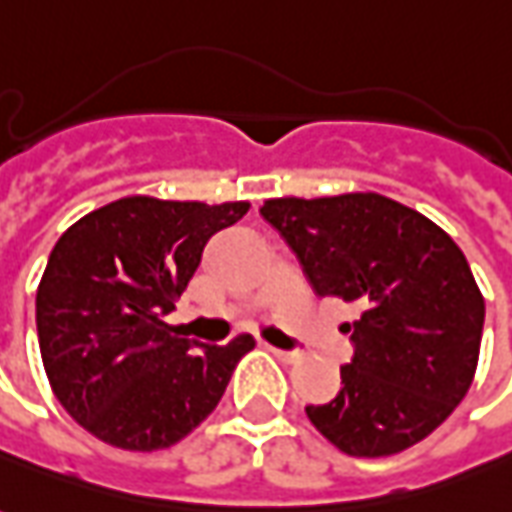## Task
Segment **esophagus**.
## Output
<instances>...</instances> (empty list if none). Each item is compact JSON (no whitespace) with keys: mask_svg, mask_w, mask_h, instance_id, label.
Segmentation results:
<instances>
[{"mask_svg":"<svg viewBox=\"0 0 512 512\" xmlns=\"http://www.w3.org/2000/svg\"><path fill=\"white\" fill-rule=\"evenodd\" d=\"M268 352L277 360H282V363H293L296 360V352H285V349H277V346H268Z\"/></svg>","mask_w":512,"mask_h":512,"instance_id":"1","label":"esophagus"}]
</instances>
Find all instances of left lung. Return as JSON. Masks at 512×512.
<instances>
[{
	"label": "left lung",
	"instance_id": "8db88e82",
	"mask_svg": "<svg viewBox=\"0 0 512 512\" xmlns=\"http://www.w3.org/2000/svg\"><path fill=\"white\" fill-rule=\"evenodd\" d=\"M318 296L360 310L343 324L355 343L341 391L305 413L352 457L396 455L452 416L480 360L485 299L466 255L413 207L380 194L268 199Z\"/></svg>",
	"mask_w": 512,
	"mask_h": 512
}]
</instances>
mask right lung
I'll return each instance as SVG.
<instances>
[{"mask_svg": "<svg viewBox=\"0 0 512 512\" xmlns=\"http://www.w3.org/2000/svg\"><path fill=\"white\" fill-rule=\"evenodd\" d=\"M249 202L124 196L60 235L35 293L38 346L57 402L99 441L155 452L205 421L252 335L194 353L163 321L207 241Z\"/></svg>", "mask_w": 512, "mask_h": 512, "instance_id": "1", "label": "right lung"}]
</instances>
